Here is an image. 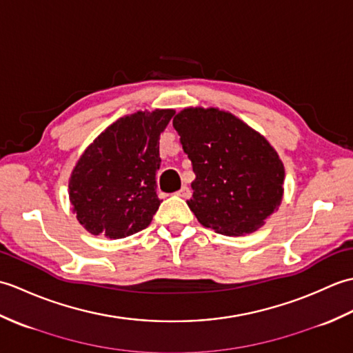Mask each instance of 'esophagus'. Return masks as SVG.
<instances>
[{
	"mask_svg": "<svg viewBox=\"0 0 353 353\" xmlns=\"http://www.w3.org/2000/svg\"><path fill=\"white\" fill-rule=\"evenodd\" d=\"M177 196H181V197H183V199H190V197H191V190H190L186 185H183L182 188L177 191Z\"/></svg>",
	"mask_w": 353,
	"mask_h": 353,
	"instance_id": "obj_1",
	"label": "esophagus"
}]
</instances>
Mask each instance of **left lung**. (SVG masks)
I'll return each mask as SVG.
<instances>
[{"instance_id":"left-lung-1","label":"left lung","mask_w":353,"mask_h":353,"mask_svg":"<svg viewBox=\"0 0 353 353\" xmlns=\"http://www.w3.org/2000/svg\"><path fill=\"white\" fill-rule=\"evenodd\" d=\"M196 181L186 201L200 224L241 236L258 230L283 196L276 150L241 119L216 108H186L172 119Z\"/></svg>"}]
</instances>
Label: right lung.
Returning <instances> with one entry per match:
<instances>
[{
  "label": "right lung",
  "instance_id": "1",
  "mask_svg": "<svg viewBox=\"0 0 353 353\" xmlns=\"http://www.w3.org/2000/svg\"><path fill=\"white\" fill-rule=\"evenodd\" d=\"M172 115V109H156L119 118L80 156L68 188L72 211L89 234L118 239L152 223L161 205L159 138Z\"/></svg>",
  "mask_w": 353,
  "mask_h": 353
}]
</instances>
